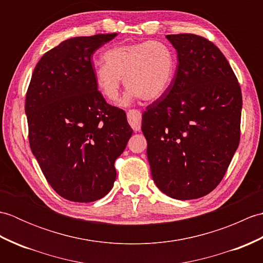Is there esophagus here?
<instances>
[{"mask_svg": "<svg viewBox=\"0 0 263 263\" xmlns=\"http://www.w3.org/2000/svg\"><path fill=\"white\" fill-rule=\"evenodd\" d=\"M127 114V120L130 123L131 127L135 131H140L141 128V113L140 110L138 109H128L126 111Z\"/></svg>", "mask_w": 263, "mask_h": 263, "instance_id": "esophagus-1", "label": "esophagus"}]
</instances>
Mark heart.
<instances>
[{
  "label": "heart",
  "mask_w": 263,
  "mask_h": 263,
  "mask_svg": "<svg viewBox=\"0 0 263 263\" xmlns=\"http://www.w3.org/2000/svg\"><path fill=\"white\" fill-rule=\"evenodd\" d=\"M103 60L105 63L95 65V81L106 99L116 102L124 78L128 89L122 105L138 97L144 100L160 97L171 86L176 70L175 51L161 41L113 46L103 54Z\"/></svg>",
  "instance_id": "1"
}]
</instances>
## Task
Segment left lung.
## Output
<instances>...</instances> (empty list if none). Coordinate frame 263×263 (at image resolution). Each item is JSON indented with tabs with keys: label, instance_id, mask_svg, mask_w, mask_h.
Wrapping results in <instances>:
<instances>
[{
	"label": "left lung",
	"instance_id": "8db88e82",
	"mask_svg": "<svg viewBox=\"0 0 263 263\" xmlns=\"http://www.w3.org/2000/svg\"><path fill=\"white\" fill-rule=\"evenodd\" d=\"M177 52L168 89L149 105L141 130L154 182L177 200L216 189L241 137L242 91L215 44L193 33L167 35Z\"/></svg>",
	"mask_w": 263,
	"mask_h": 263
}]
</instances>
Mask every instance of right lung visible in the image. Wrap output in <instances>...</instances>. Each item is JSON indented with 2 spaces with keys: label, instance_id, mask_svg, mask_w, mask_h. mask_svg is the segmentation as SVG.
Listing matches in <instances>:
<instances>
[{
  "label": "right lung",
  "instance_id": "right-lung-1",
  "mask_svg": "<svg viewBox=\"0 0 263 263\" xmlns=\"http://www.w3.org/2000/svg\"><path fill=\"white\" fill-rule=\"evenodd\" d=\"M116 35L66 39L39 60L27 90L31 152L54 191L73 202H92L110 191L114 163L132 136L125 111L98 90L91 63Z\"/></svg>",
  "mask_w": 263,
  "mask_h": 263
}]
</instances>
